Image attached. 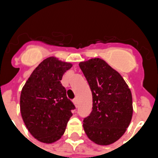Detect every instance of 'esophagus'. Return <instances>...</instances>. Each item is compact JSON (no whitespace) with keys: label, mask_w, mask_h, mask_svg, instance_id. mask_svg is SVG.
Masks as SVG:
<instances>
[{"label":"esophagus","mask_w":158,"mask_h":158,"mask_svg":"<svg viewBox=\"0 0 158 158\" xmlns=\"http://www.w3.org/2000/svg\"><path fill=\"white\" fill-rule=\"evenodd\" d=\"M73 103H74L75 106H78V102H78V98H77V97H75V98L73 99Z\"/></svg>","instance_id":"obj_1"}]
</instances>
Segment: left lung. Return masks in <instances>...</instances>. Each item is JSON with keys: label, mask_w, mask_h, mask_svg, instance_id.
Wrapping results in <instances>:
<instances>
[{"label": "left lung", "mask_w": 158, "mask_h": 158, "mask_svg": "<svg viewBox=\"0 0 158 158\" xmlns=\"http://www.w3.org/2000/svg\"><path fill=\"white\" fill-rule=\"evenodd\" d=\"M92 92V111L84 118V129L90 140L102 146L113 144L125 133L133 114L132 95L116 70L104 60L79 63Z\"/></svg>", "instance_id": "obj_1"}]
</instances>
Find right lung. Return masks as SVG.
Returning a JSON list of instances; mask_svg holds the SVG:
<instances>
[{"label":"right lung","mask_w":158,"mask_h":158,"mask_svg":"<svg viewBox=\"0 0 158 158\" xmlns=\"http://www.w3.org/2000/svg\"><path fill=\"white\" fill-rule=\"evenodd\" d=\"M71 68V63L48 57L34 70L22 89L23 120L29 133L41 142L60 139L75 109L61 84L62 75Z\"/></svg>","instance_id":"right-lung-1"}]
</instances>
